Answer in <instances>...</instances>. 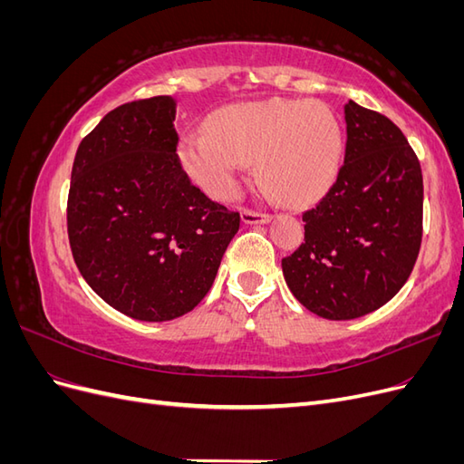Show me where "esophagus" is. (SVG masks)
<instances>
[{
    "instance_id": "1",
    "label": "esophagus",
    "mask_w": 464,
    "mask_h": 464,
    "mask_svg": "<svg viewBox=\"0 0 464 464\" xmlns=\"http://www.w3.org/2000/svg\"><path fill=\"white\" fill-rule=\"evenodd\" d=\"M269 220H271V217L265 215V213H256V210H247V208L242 210V222L244 224H266Z\"/></svg>"
}]
</instances>
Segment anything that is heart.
<instances>
[{"mask_svg":"<svg viewBox=\"0 0 464 464\" xmlns=\"http://www.w3.org/2000/svg\"><path fill=\"white\" fill-rule=\"evenodd\" d=\"M341 157V125L315 101L266 98L224 106L208 116L205 133H188L178 143L188 178L220 201L234 198L247 162L257 160L261 184L288 203H310L329 189Z\"/></svg>","mask_w":464,"mask_h":464,"instance_id":"1","label":"heart"}]
</instances>
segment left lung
I'll return each instance as SVG.
<instances>
[{
	"mask_svg": "<svg viewBox=\"0 0 464 464\" xmlns=\"http://www.w3.org/2000/svg\"><path fill=\"white\" fill-rule=\"evenodd\" d=\"M344 164L305 210L304 244L283 259L290 292L305 310L333 319L375 312L402 288L422 242V170L389 118L344 104Z\"/></svg>",
	"mask_w": 464,
	"mask_h": 464,
	"instance_id": "obj_1",
	"label": "left lung"
}]
</instances>
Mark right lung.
<instances>
[{
    "label": "right lung",
    "mask_w": 464,
    "mask_h": 464,
    "mask_svg": "<svg viewBox=\"0 0 464 464\" xmlns=\"http://www.w3.org/2000/svg\"><path fill=\"white\" fill-rule=\"evenodd\" d=\"M176 98L108 111L72 170L67 234L77 269L137 321L191 312L217 276L240 215L191 186L176 154Z\"/></svg>",
    "instance_id": "right-lung-1"
}]
</instances>
